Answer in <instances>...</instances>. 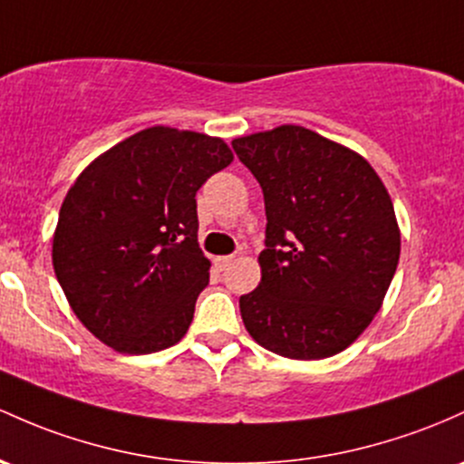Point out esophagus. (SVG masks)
I'll use <instances>...</instances> for the list:
<instances>
[{
	"label": "esophagus",
	"mask_w": 464,
	"mask_h": 464,
	"mask_svg": "<svg viewBox=\"0 0 464 464\" xmlns=\"http://www.w3.org/2000/svg\"><path fill=\"white\" fill-rule=\"evenodd\" d=\"M236 262V256H224V257H218V266L220 268H228L231 264Z\"/></svg>",
	"instance_id": "34e87169"
}]
</instances>
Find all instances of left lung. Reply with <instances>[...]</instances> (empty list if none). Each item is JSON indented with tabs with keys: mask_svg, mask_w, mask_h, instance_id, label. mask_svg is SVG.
<instances>
[{
	"mask_svg": "<svg viewBox=\"0 0 464 464\" xmlns=\"http://www.w3.org/2000/svg\"><path fill=\"white\" fill-rule=\"evenodd\" d=\"M266 208L262 282L240 297L262 348L325 359L368 328L401 256L390 193L354 151L299 125L233 140Z\"/></svg>",
	"mask_w": 464,
	"mask_h": 464,
	"instance_id": "1",
	"label": "left lung"
}]
</instances>
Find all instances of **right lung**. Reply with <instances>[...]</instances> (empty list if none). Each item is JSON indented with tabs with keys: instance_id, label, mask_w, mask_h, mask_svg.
I'll return each mask as SVG.
<instances>
[{
	"instance_id": "right-lung-1",
	"label": "right lung",
	"mask_w": 464,
	"mask_h": 464,
	"mask_svg": "<svg viewBox=\"0 0 464 464\" xmlns=\"http://www.w3.org/2000/svg\"><path fill=\"white\" fill-rule=\"evenodd\" d=\"M231 160L220 139L150 127L76 178L59 211L53 264L96 339L151 354L185 337L211 266L198 246L196 193Z\"/></svg>"
}]
</instances>
